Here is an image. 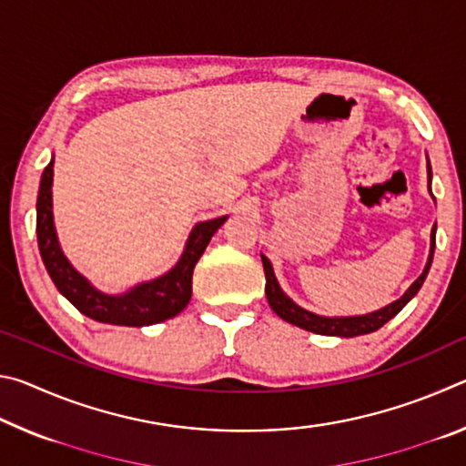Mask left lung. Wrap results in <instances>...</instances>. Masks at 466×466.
<instances>
[{"label": "left lung", "mask_w": 466, "mask_h": 466, "mask_svg": "<svg viewBox=\"0 0 466 466\" xmlns=\"http://www.w3.org/2000/svg\"><path fill=\"white\" fill-rule=\"evenodd\" d=\"M428 180H430V193H431V167L428 160ZM433 250H436V224L431 228V244H430V257L428 263H425L423 273L417 278L411 288H409L403 296L399 299H394L392 304L384 306V309L370 312V314H361V317H319V314L304 310L302 306H298L294 299L288 298L283 294V289L279 288L278 278H275L271 261L265 255L263 258V269H265V294H267V302H269L271 310L278 314L279 319H283L289 325H296L299 329L310 330V333L317 335H330V337H358V335H368L374 333V330L386 325L390 319L397 317V314L405 309L409 299H411L420 288L423 286L425 278H428V271L431 267V258H433Z\"/></svg>", "instance_id": "8db88e82"}]
</instances>
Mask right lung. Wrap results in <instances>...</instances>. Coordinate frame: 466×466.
Instances as JSON below:
<instances>
[{
  "mask_svg": "<svg viewBox=\"0 0 466 466\" xmlns=\"http://www.w3.org/2000/svg\"><path fill=\"white\" fill-rule=\"evenodd\" d=\"M53 160L46 164L41 177L36 199V238L41 250L46 273L51 275L63 296L72 302L77 310L92 320L108 322L121 327H147L177 317L187 309L193 294V269L199 261L203 250L208 248L211 236L218 232L228 216L199 222L185 244L178 263L168 273L152 281L139 283L119 296L105 294L77 273L59 247L57 232L53 224Z\"/></svg>",
  "mask_w": 466,
  "mask_h": 466,
  "instance_id": "obj_1",
  "label": "right lung"
}]
</instances>
